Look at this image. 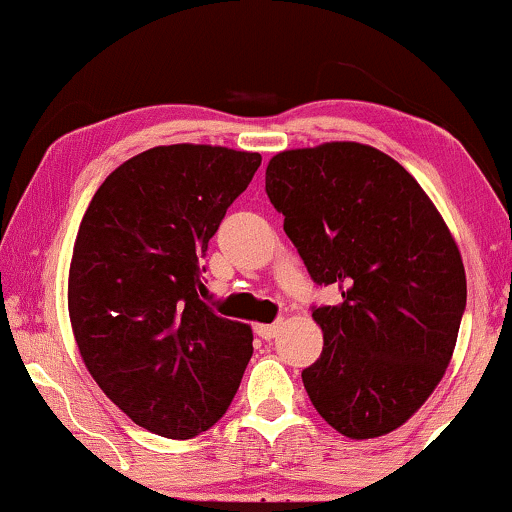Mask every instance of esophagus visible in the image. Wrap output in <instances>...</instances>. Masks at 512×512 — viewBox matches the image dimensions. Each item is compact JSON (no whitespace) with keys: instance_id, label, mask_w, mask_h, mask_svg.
I'll use <instances>...</instances> for the list:
<instances>
[{"instance_id":"34e87169","label":"esophagus","mask_w":512,"mask_h":512,"mask_svg":"<svg viewBox=\"0 0 512 512\" xmlns=\"http://www.w3.org/2000/svg\"><path fill=\"white\" fill-rule=\"evenodd\" d=\"M277 332H280V323H273V325H256V334L261 339H266V342H270V339L277 337Z\"/></svg>"}]
</instances>
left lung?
<instances>
[{
    "mask_svg": "<svg viewBox=\"0 0 512 512\" xmlns=\"http://www.w3.org/2000/svg\"><path fill=\"white\" fill-rule=\"evenodd\" d=\"M266 192L315 285L323 353L301 372L327 425L351 439L401 427L456 349L468 285L444 218L401 163L358 142L282 151Z\"/></svg>",
    "mask_w": 512,
    "mask_h": 512,
    "instance_id": "1",
    "label": "left lung"
}]
</instances>
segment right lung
<instances>
[{
	"instance_id": "add662e5",
	"label": "right lung",
	"mask_w": 512,
	"mask_h": 512,
	"mask_svg": "<svg viewBox=\"0 0 512 512\" xmlns=\"http://www.w3.org/2000/svg\"><path fill=\"white\" fill-rule=\"evenodd\" d=\"M261 154L170 144L97 189L68 273V313L94 382L135 425L189 439L223 418L254 353L249 325L201 301L199 266Z\"/></svg>"
}]
</instances>
